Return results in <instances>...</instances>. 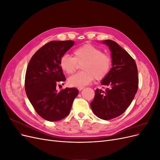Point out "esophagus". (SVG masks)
I'll return each mask as SVG.
<instances>
[{"label": "esophagus", "instance_id": "esophagus-1", "mask_svg": "<svg viewBox=\"0 0 160 160\" xmlns=\"http://www.w3.org/2000/svg\"><path fill=\"white\" fill-rule=\"evenodd\" d=\"M77 89H78L79 91H81L84 89V87H79V88H78Z\"/></svg>", "mask_w": 160, "mask_h": 160}]
</instances>
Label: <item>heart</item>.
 Here are the masks:
<instances>
[{
    "mask_svg": "<svg viewBox=\"0 0 160 160\" xmlns=\"http://www.w3.org/2000/svg\"><path fill=\"white\" fill-rule=\"evenodd\" d=\"M72 57L68 54L62 55L59 60L61 69L71 75L75 72L79 65L82 71L70 77L68 84L71 87H83L94 79L102 80L111 70V59L97 47L85 44L73 51Z\"/></svg>",
    "mask_w": 160,
    "mask_h": 160,
    "instance_id": "1",
    "label": "heart"
}]
</instances>
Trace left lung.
<instances>
[{
    "label": "left lung",
    "instance_id": "obj_1",
    "mask_svg": "<svg viewBox=\"0 0 160 160\" xmlns=\"http://www.w3.org/2000/svg\"><path fill=\"white\" fill-rule=\"evenodd\" d=\"M102 42L109 48L112 67L101 81L108 88L97 89L90 105L97 117L109 120L123 113L132 102L138 89V72L134 59L117 42L109 39Z\"/></svg>",
    "mask_w": 160,
    "mask_h": 160
}]
</instances>
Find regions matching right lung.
I'll return each instance as SVG.
<instances>
[{"label":"right lung","mask_w":160,"mask_h":160,"mask_svg":"<svg viewBox=\"0 0 160 160\" xmlns=\"http://www.w3.org/2000/svg\"><path fill=\"white\" fill-rule=\"evenodd\" d=\"M74 45L73 41H53L47 43L33 55L25 75V88L28 99L41 117L57 122L69 115L76 88L57 92L56 87L66 80L59 65L61 57Z\"/></svg>","instance_id":"obj_1"}]
</instances>
